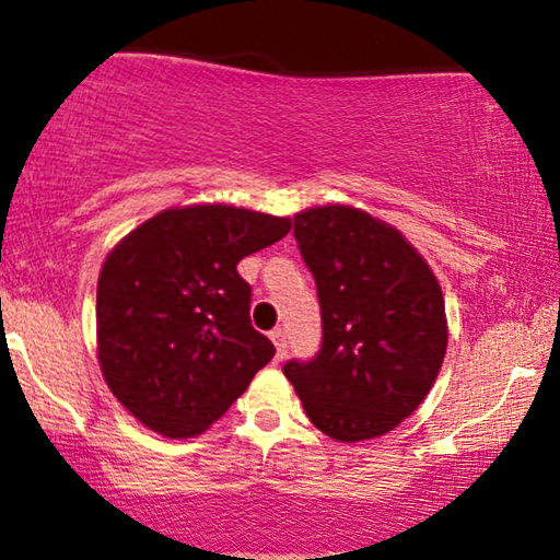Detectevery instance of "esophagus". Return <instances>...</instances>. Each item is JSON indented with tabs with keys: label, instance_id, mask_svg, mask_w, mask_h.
Segmentation results:
<instances>
[{
	"label": "esophagus",
	"instance_id": "esophagus-1",
	"mask_svg": "<svg viewBox=\"0 0 560 560\" xmlns=\"http://www.w3.org/2000/svg\"><path fill=\"white\" fill-rule=\"evenodd\" d=\"M269 336H271V340H273V346H277V355H279V358L287 355V348H289L287 330H283V328H273Z\"/></svg>",
	"mask_w": 560,
	"mask_h": 560
}]
</instances>
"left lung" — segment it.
Instances as JSON below:
<instances>
[{"mask_svg":"<svg viewBox=\"0 0 560 560\" xmlns=\"http://www.w3.org/2000/svg\"><path fill=\"white\" fill-rule=\"evenodd\" d=\"M293 236L316 279L324 340L283 375L328 438H381L428 397L447 353L438 277L395 226L348 205L299 212Z\"/></svg>","mask_w":560,"mask_h":560,"instance_id":"1","label":"left lung"}]
</instances>
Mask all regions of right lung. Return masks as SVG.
Listing matches in <instances>:
<instances>
[{"instance_id": "right-lung-1", "label": "right lung", "mask_w": 560, "mask_h": 560, "mask_svg": "<svg viewBox=\"0 0 560 560\" xmlns=\"http://www.w3.org/2000/svg\"><path fill=\"white\" fill-rule=\"evenodd\" d=\"M289 230V217L189 205L113 246L96 291L98 363L145 428L202 434L277 353L252 326V287L236 264Z\"/></svg>"}]
</instances>
